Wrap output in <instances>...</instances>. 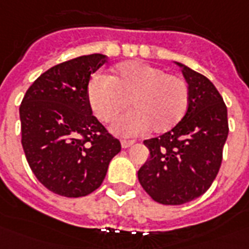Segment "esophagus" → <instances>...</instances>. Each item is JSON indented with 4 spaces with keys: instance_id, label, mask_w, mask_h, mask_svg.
Listing matches in <instances>:
<instances>
[{
    "instance_id": "esophagus-1",
    "label": "esophagus",
    "mask_w": 249,
    "mask_h": 249,
    "mask_svg": "<svg viewBox=\"0 0 249 249\" xmlns=\"http://www.w3.org/2000/svg\"><path fill=\"white\" fill-rule=\"evenodd\" d=\"M134 143H135L134 141H122V142H121V144H122L123 148H128V147H131Z\"/></svg>"
}]
</instances>
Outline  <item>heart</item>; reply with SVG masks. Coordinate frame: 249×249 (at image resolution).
I'll return each mask as SVG.
<instances>
[{"label": "heart", "mask_w": 249, "mask_h": 249, "mask_svg": "<svg viewBox=\"0 0 249 249\" xmlns=\"http://www.w3.org/2000/svg\"><path fill=\"white\" fill-rule=\"evenodd\" d=\"M130 105L134 108L115 118L111 130L134 137L151 128L170 131L184 117L188 86L182 78L143 62L122 63L112 75H94L87 85V101L95 117L110 121Z\"/></svg>", "instance_id": "b5f03b06"}]
</instances>
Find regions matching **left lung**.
<instances>
[{"instance_id":"left-lung-1","label":"left lung","mask_w":249,"mask_h":249,"mask_svg":"<svg viewBox=\"0 0 249 249\" xmlns=\"http://www.w3.org/2000/svg\"><path fill=\"white\" fill-rule=\"evenodd\" d=\"M175 63L188 83L187 111L172 130L143 142L150 158L138 171L144 191L168 206L188 203L211 187L228 137L227 107L216 87L186 65Z\"/></svg>"}]
</instances>
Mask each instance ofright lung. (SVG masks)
Returning a JSON list of instances; mask_svg holds the SVG:
<instances>
[{"mask_svg":"<svg viewBox=\"0 0 249 249\" xmlns=\"http://www.w3.org/2000/svg\"><path fill=\"white\" fill-rule=\"evenodd\" d=\"M107 61L90 54L41 74L19 106L22 147L33 174L48 190L86 196L101 186L121 142L92 115L87 101L91 74Z\"/></svg>","mask_w":249,"mask_h":249,"instance_id":"obj_1","label":"right lung"}]
</instances>
